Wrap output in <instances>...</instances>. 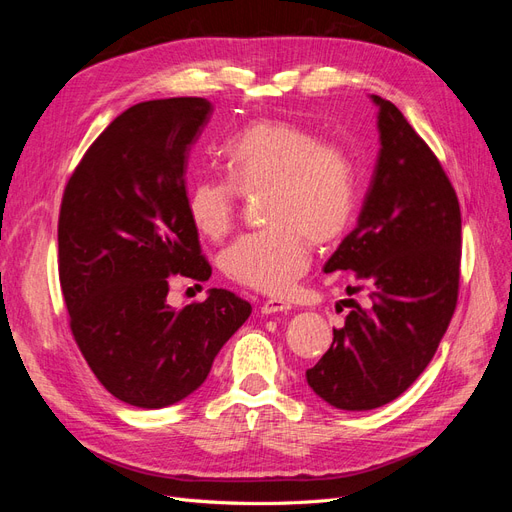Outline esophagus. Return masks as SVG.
<instances>
[{"label":"esophagus","mask_w":512,"mask_h":512,"mask_svg":"<svg viewBox=\"0 0 512 512\" xmlns=\"http://www.w3.org/2000/svg\"><path fill=\"white\" fill-rule=\"evenodd\" d=\"M290 309H292V305L284 299H269L262 303L260 312L265 316H271V314H286V312H290Z\"/></svg>","instance_id":"obj_1"}]
</instances>
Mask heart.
Wrapping results in <instances>:
<instances>
[{"label": "heart", "mask_w": 512, "mask_h": 512, "mask_svg": "<svg viewBox=\"0 0 512 512\" xmlns=\"http://www.w3.org/2000/svg\"><path fill=\"white\" fill-rule=\"evenodd\" d=\"M228 180L203 177L188 194V215L207 239H222L237 222L239 194L265 192V230L239 237L222 256L232 282L265 294H286L307 271L309 241L329 245L344 235L356 205L348 153L320 143L312 130L262 119L224 149Z\"/></svg>", "instance_id": "heart-1"}]
</instances>
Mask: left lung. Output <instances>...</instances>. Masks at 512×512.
<instances>
[{
  "label": "left lung",
  "instance_id": "8db88e82",
  "mask_svg": "<svg viewBox=\"0 0 512 512\" xmlns=\"http://www.w3.org/2000/svg\"><path fill=\"white\" fill-rule=\"evenodd\" d=\"M380 151L356 228L324 273L354 271L367 290L333 344L305 371L329 406L363 412L397 399L423 374L453 318L459 290V200L438 158L380 96Z\"/></svg>",
  "mask_w": 512,
  "mask_h": 512
}]
</instances>
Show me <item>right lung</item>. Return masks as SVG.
<instances>
[{
  "label": "right lung",
  "instance_id": "right-lung-1",
  "mask_svg": "<svg viewBox=\"0 0 512 512\" xmlns=\"http://www.w3.org/2000/svg\"><path fill=\"white\" fill-rule=\"evenodd\" d=\"M213 106L205 98L141 102L87 149L59 211V282L70 329L104 389L158 410L192 395L252 305L224 288L170 307V275L205 282L188 215L185 168Z\"/></svg>",
  "mask_w": 512,
  "mask_h": 512
}]
</instances>
